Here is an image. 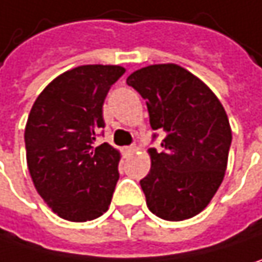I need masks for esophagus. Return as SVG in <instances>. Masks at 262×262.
<instances>
[{
    "mask_svg": "<svg viewBox=\"0 0 262 262\" xmlns=\"http://www.w3.org/2000/svg\"><path fill=\"white\" fill-rule=\"evenodd\" d=\"M135 150H136V147H135V145H130V147H124L123 151H124V153H133Z\"/></svg>",
    "mask_w": 262,
    "mask_h": 262,
    "instance_id": "esophagus-1",
    "label": "esophagus"
}]
</instances>
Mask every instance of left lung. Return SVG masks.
<instances>
[{
    "label": "left lung",
    "mask_w": 262,
    "mask_h": 262,
    "mask_svg": "<svg viewBox=\"0 0 262 262\" xmlns=\"http://www.w3.org/2000/svg\"><path fill=\"white\" fill-rule=\"evenodd\" d=\"M127 85L145 99L151 129L165 133L162 148L148 150L151 169L139 181L147 207L165 221L190 219L225 177L232 139L225 109L200 78L172 62L142 67Z\"/></svg>",
    "instance_id": "8db88e82"
}]
</instances>
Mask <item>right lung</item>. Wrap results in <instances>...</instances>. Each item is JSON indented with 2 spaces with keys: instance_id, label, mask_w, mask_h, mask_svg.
<instances>
[{
  "instance_id": "right-lung-1",
  "label": "right lung",
  "mask_w": 262,
  "mask_h": 262,
  "mask_svg": "<svg viewBox=\"0 0 262 262\" xmlns=\"http://www.w3.org/2000/svg\"><path fill=\"white\" fill-rule=\"evenodd\" d=\"M121 66L88 64L64 72L36 99L25 126L28 171L54 213L86 222L107 210L118 181L120 151L94 145L103 121V102Z\"/></svg>"
}]
</instances>
